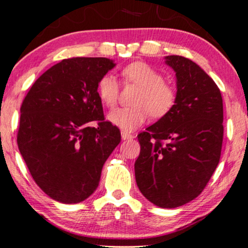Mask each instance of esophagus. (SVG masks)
Masks as SVG:
<instances>
[{"label": "esophagus", "instance_id": "34e87169", "mask_svg": "<svg viewBox=\"0 0 248 248\" xmlns=\"http://www.w3.org/2000/svg\"><path fill=\"white\" fill-rule=\"evenodd\" d=\"M121 135H122V139H123V140H131V139L134 138V136H133L132 134H130V133H127V132H125V131H122L121 132Z\"/></svg>", "mask_w": 248, "mask_h": 248}]
</instances>
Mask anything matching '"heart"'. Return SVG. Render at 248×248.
<instances>
[{"mask_svg":"<svg viewBox=\"0 0 248 248\" xmlns=\"http://www.w3.org/2000/svg\"><path fill=\"white\" fill-rule=\"evenodd\" d=\"M126 82L139 86L140 91L134 99L135 106L114 109L108 114V121L123 131L138 128L151 115L160 118L171 112L177 102L173 86L164 81L163 75L144 62H133L122 71ZM120 84L112 74H106L97 84V94L107 107L116 105Z\"/></svg>","mask_w":248,"mask_h":248,"instance_id":"heart-1","label":"heart"}]
</instances>
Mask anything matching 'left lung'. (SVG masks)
<instances>
[{
    "instance_id": "left-lung-1",
    "label": "left lung",
    "mask_w": 248,
    "mask_h": 248,
    "mask_svg": "<svg viewBox=\"0 0 248 248\" xmlns=\"http://www.w3.org/2000/svg\"><path fill=\"white\" fill-rule=\"evenodd\" d=\"M164 62L175 73L177 102L138 135L141 152L134 171L142 195L171 209L197 198L216 170L224 109L219 88L196 62L181 56H167Z\"/></svg>"
}]
</instances>
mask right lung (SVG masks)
I'll return each mask as SVG.
<instances>
[{
    "mask_svg": "<svg viewBox=\"0 0 248 248\" xmlns=\"http://www.w3.org/2000/svg\"><path fill=\"white\" fill-rule=\"evenodd\" d=\"M115 66L107 58L63 59L35 80L23 100L17 146L35 184L56 202L87 199L120 144L121 132L104 121L97 94L98 80Z\"/></svg>",
    "mask_w": 248,
    "mask_h": 248,
    "instance_id": "add662e5",
    "label": "right lung"
}]
</instances>
